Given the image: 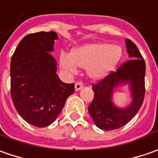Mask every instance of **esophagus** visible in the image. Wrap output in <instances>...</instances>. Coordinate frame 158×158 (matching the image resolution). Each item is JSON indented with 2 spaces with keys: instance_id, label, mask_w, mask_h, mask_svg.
<instances>
[{
  "instance_id": "34e87169",
  "label": "esophagus",
  "mask_w": 158,
  "mask_h": 158,
  "mask_svg": "<svg viewBox=\"0 0 158 158\" xmlns=\"http://www.w3.org/2000/svg\"><path fill=\"white\" fill-rule=\"evenodd\" d=\"M82 88H83V83L80 82H76V85H75V89H76V90H80Z\"/></svg>"
}]
</instances>
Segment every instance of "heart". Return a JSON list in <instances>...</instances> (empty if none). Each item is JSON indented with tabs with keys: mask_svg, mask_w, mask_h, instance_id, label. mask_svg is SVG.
Here are the masks:
<instances>
[{
	"mask_svg": "<svg viewBox=\"0 0 158 158\" xmlns=\"http://www.w3.org/2000/svg\"><path fill=\"white\" fill-rule=\"evenodd\" d=\"M122 56V49L118 46L106 43H95L76 48L71 54L61 52L60 68L69 73H76L77 66L88 69L90 77L100 79L110 73Z\"/></svg>",
	"mask_w": 158,
	"mask_h": 158,
	"instance_id": "b5f03b06",
	"label": "heart"
}]
</instances>
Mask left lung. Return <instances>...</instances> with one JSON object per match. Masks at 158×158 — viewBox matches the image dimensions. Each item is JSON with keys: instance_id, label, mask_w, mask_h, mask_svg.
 I'll use <instances>...</instances> for the list:
<instances>
[{"instance_id": "8db88e82", "label": "left lung", "mask_w": 158, "mask_h": 158, "mask_svg": "<svg viewBox=\"0 0 158 158\" xmlns=\"http://www.w3.org/2000/svg\"><path fill=\"white\" fill-rule=\"evenodd\" d=\"M126 46L131 60L92 85L94 98L89 106V113L95 125L103 130H114L129 122L140 110L144 99L145 61L134 42L127 39ZM127 83L130 85L132 101L127 107L118 108L112 102L113 90L118 85Z\"/></svg>"}]
</instances>
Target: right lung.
I'll list each match as a JSON object with an SVG mask.
<instances>
[{"label":"right lung","mask_w":158,"mask_h":158,"mask_svg":"<svg viewBox=\"0 0 158 158\" xmlns=\"http://www.w3.org/2000/svg\"><path fill=\"white\" fill-rule=\"evenodd\" d=\"M54 31L29 34L20 41L10 62V93L15 110L29 124L45 127L56 119L75 91L56 74Z\"/></svg>","instance_id":"obj_1"}]
</instances>
